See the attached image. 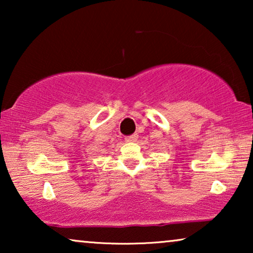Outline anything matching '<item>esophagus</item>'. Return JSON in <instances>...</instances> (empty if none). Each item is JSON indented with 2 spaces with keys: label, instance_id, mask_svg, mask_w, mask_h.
<instances>
[{
  "label": "esophagus",
  "instance_id": "1",
  "mask_svg": "<svg viewBox=\"0 0 253 253\" xmlns=\"http://www.w3.org/2000/svg\"><path fill=\"white\" fill-rule=\"evenodd\" d=\"M138 138L137 134H131V136H127L126 137V141H134Z\"/></svg>",
  "mask_w": 253,
  "mask_h": 253
}]
</instances>
